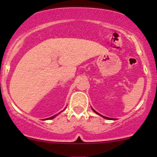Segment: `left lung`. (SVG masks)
<instances>
[{
    "instance_id": "8db88e82",
    "label": "left lung",
    "mask_w": 157,
    "mask_h": 157,
    "mask_svg": "<svg viewBox=\"0 0 157 157\" xmlns=\"http://www.w3.org/2000/svg\"><path fill=\"white\" fill-rule=\"evenodd\" d=\"M92 110L93 111V112H95V113H96L97 114V115H100V116H102V118H105V119H109V120H114V119H112V118H108V117H105V116H103V115H100V114L99 113H98L97 112H96V111L94 110V109H93V108H92Z\"/></svg>"
}]
</instances>
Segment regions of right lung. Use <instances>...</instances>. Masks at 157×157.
<instances>
[{
  "label": "right lung",
  "mask_w": 157,
  "mask_h": 157,
  "mask_svg": "<svg viewBox=\"0 0 157 157\" xmlns=\"http://www.w3.org/2000/svg\"><path fill=\"white\" fill-rule=\"evenodd\" d=\"M63 110V111H64ZM60 114V113H59ZM57 115H54V116H52V117H50V118H45V119H44V120H50V119H52V118H55V117L57 116Z\"/></svg>",
  "instance_id": "add662e5"
}]
</instances>
